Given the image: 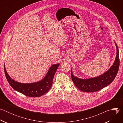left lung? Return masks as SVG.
<instances>
[{
	"mask_svg": "<svg viewBox=\"0 0 123 123\" xmlns=\"http://www.w3.org/2000/svg\"><path fill=\"white\" fill-rule=\"evenodd\" d=\"M114 43L117 50L115 61L109 69L103 74L93 78L81 79L74 75L71 68L72 79L78 89L84 92H95L107 86L113 81L118 73L120 64L119 49L117 44Z\"/></svg>",
	"mask_w": 123,
	"mask_h": 123,
	"instance_id": "8db88e82",
	"label": "left lung"
}]
</instances>
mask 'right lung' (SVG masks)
Listing matches in <instances>:
<instances>
[{
  "instance_id": "obj_1",
  "label": "right lung",
  "mask_w": 123,
  "mask_h": 123,
  "mask_svg": "<svg viewBox=\"0 0 123 123\" xmlns=\"http://www.w3.org/2000/svg\"><path fill=\"white\" fill-rule=\"evenodd\" d=\"M60 64H55L49 68L46 76L40 81L32 83H22L13 80L8 74L4 64V72L10 86L16 91L29 97H37L46 93L50 89L54 75Z\"/></svg>"
}]
</instances>
